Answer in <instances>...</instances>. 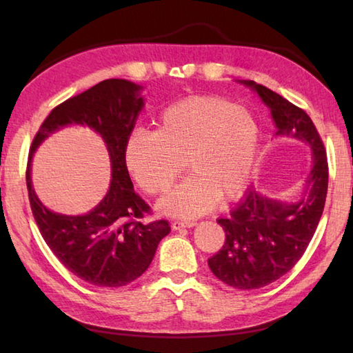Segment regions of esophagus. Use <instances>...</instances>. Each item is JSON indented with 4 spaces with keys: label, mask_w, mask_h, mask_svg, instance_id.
<instances>
[{
    "label": "esophagus",
    "mask_w": 353,
    "mask_h": 353,
    "mask_svg": "<svg viewBox=\"0 0 353 353\" xmlns=\"http://www.w3.org/2000/svg\"><path fill=\"white\" fill-rule=\"evenodd\" d=\"M196 226V223L194 221H183V220H172L171 221V228L174 230H181L183 228H194Z\"/></svg>",
    "instance_id": "esophagus-1"
}]
</instances>
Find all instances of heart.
Segmentation results:
<instances>
[{
    "label": "heart",
    "mask_w": 353,
    "mask_h": 353,
    "mask_svg": "<svg viewBox=\"0 0 353 353\" xmlns=\"http://www.w3.org/2000/svg\"><path fill=\"white\" fill-rule=\"evenodd\" d=\"M256 121L243 108L212 95L170 104L156 132L137 129L125 141L124 161L148 194L167 191L185 167L191 174L159 201L163 214L199 216L214 200L236 199L250 182L258 154Z\"/></svg>",
    "instance_id": "heart-1"
}]
</instances>
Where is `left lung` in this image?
I'll list each match as a JSON object with an SVG mask.
<instances>
[{
	"mask_svg": "<svg viewBox=\"0 0 353 353\" xmlns=\"http://www.w3.org/2000/svg\"><path fill=\"white\" fill-rule=\"evenodd\" d=\"M241 83L270 108L276 137L302 141L312 152V167L297 201L270 199L250 188L228 216L216 220L226 241L208 259L209 268L230 287L256 290L288 273L302 258L323 214L329 170L323 141L303 109L253 80Z\"/></svg>",
	"mask_w": 353,
	"mask_h": 353,
	"instance_id": "left-lung-1",
	"label": "left lung"
}]
</instances>
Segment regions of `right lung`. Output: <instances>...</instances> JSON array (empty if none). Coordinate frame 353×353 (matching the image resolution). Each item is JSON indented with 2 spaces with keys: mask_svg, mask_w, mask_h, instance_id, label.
<instances>
[{
  "mask_svg": "<svg viewBox=\"0 0 353 353\" xmlns=\"http://www.w3.org/2000/svg\"><path fill=\"white\" fill-rule=\"evenodd\" d=\"M141 89L124 79L100 81L52 109L30 148L27 190L42 238L71 273L97 287H123L138 279L152 264L157 244L171 230L167 220L141 221L150 214V206L134 192L124 161L125 141L144 108ZM70 123L88 125L99 132L111 159L112 181L107 196L85 216L50 212L31 185L35 148L51 132Z\"/></svg>",
  "mask_w": 353,
  "mask_h": 353,
  "instance_id": "right-lung-1",
  "label": "right lung"
}]
</instances>
